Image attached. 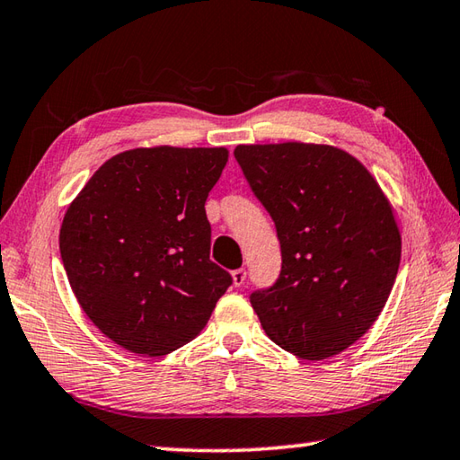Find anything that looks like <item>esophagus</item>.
Instances as JSON below:
<instances>
[{
  "label": "esophagus",
  "mask_w": 460,
  "mask_h": 460,
  "mask_svg": "<svg viewBox=\"0 0 460 460\" xmlns=\"http://www.w3.org/2000/svg\"><path fill=\"white\" fill-rule=\"evenodd\" d=\"M231 277H233V285H235V287H241L243 283H245L247 271H245V269H235V271L231 273Z\"/></svg>",
  "instance_id": "34e87169"
}]
</instances>
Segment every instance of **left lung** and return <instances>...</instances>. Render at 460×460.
Segmentation results:
<instances>
[{"label":"left lung","mask_w":460,"mask_h":460,"mask_svg":"<svg viewBox=\"0 0 460 460\" xmlns=\"http://www.w3.org/2000/svg\"><path fill=\"white\" fill-rule=\"evenodd\" d=\"M251 191L275 221L281 273L251 293L267 337L321 361L373 327L397 279L401 233L361 161L311 143L237 146Z\"/></svg>","instance_id":"8db88e82"}]
</instances>
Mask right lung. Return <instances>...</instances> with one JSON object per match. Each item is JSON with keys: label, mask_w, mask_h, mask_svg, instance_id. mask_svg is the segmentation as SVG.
Segmentation results:
<instances>
[{"label": "right lung", "mask_w": 460, "mask_h": 460, "mask_svg": "<svg viewBox=\"0 0 460 460\" xmlns=\"http://www.w3.org/2000/svg\"><path fill=\"white\" fill-rule=\"evenodd\" d=\"M225 147L131 149L99 167L63 217L59 251L93 325L137 355L193 341L233 283L209 259L205 201Z\"/></svg>", "instance_id": "1"}]
</instances>
